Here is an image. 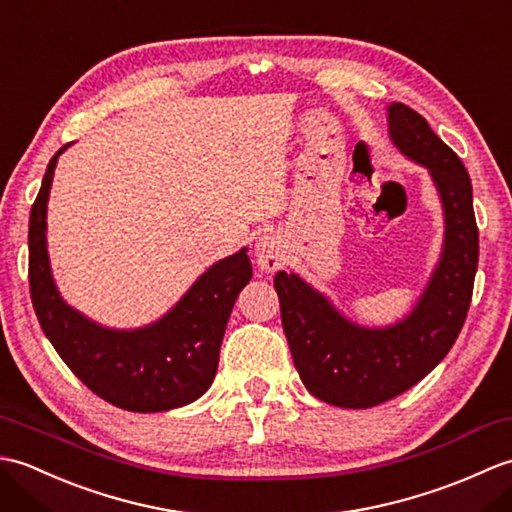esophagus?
Returning a JSON list of instances; mask_svg holds the SVG:
<instances>
[{
  "label": "esophagus",
  "instance_id": "obj_1",
  "mask_svg": "<svg viewBox=\"0 0 512 512\" xmlns=\"http://www.w3.org/2000/svg\"><path fill=\"white\" fill-rule=\"evenodd\" d=\"M255 257L257 266L264 270V273H275L281 266H284V255H281L279 239L275 235H262L255 244Z\"/></svg>",
  "mask_w": 512,
  "mask_h": 512
}]
</instances>
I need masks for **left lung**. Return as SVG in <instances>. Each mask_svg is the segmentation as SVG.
<instances>
[{
  "instance_id": "obj_1",
  "label": "left lung",
  "mask_w": 512,
  "mask_h": 512,
  "mask_svg": "<svg viewBox=\"0 0 512 512\" xmlns=\"http://www.w3.org/2000/svg\"><path fill=\"white\" fill-rule=\"evenodd\" d=\"M387 121L400 154L429 171L444 211L440 262L416 306L387 328H363L299 275H275L281 323L303 385L345 409L396 398L449 354L471 306L480 257L473 187L462 160L411 107L391 103Z\"/></svg>"
}]
</instances>
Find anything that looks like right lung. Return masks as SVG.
I'll use <instances>...</instances> for the list:
<instances>
[{"mask_svg": "<svg viewBox=\"0 0 512 512\" xmlns=\"http://www.w3.org/2000/svg\"><path fill=\"white\" fill-rule=\"evenodd\" d=\"M68 147L48 162L30 211L28 279L41 330L72 374L114 407L154 413L189 405L211 387L228 317L253 277L248 248L213 264L165 317L145 328L112 330L88 319L63 301L48 259V195Z\"/></svg>", "mask_w": 512, "mask_h": 512, "instance_id": "right-lung-1", "label": "right lung"}]
</instances>
